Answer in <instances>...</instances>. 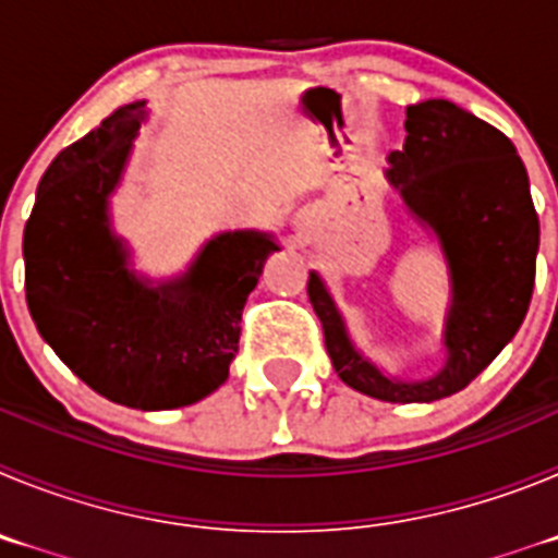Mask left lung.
<instances>
[{
	"mask_svg": "<svg viewBox=\"0 0 558 558\" xmlns=\"http://www.w3.org/2000/svg\"><path fill=\"white\" fill-rule=\"evenodd\" d=\"M405 113V147L391 153L388 179L436 231L450 263L447 366L425 383L383 377L352 349L315 274L307 295L347 386L386 402H433L470 386L520 329L534 293L539 218L529 172L506 133L450 100L416 102Z\"/></svg>",
	"mask_w": 558,
	"mask_h": 558,
	"instance_id": "left-lung-1",
	"label": "left lung"
}]
</instances>
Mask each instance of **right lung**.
Instances as JSON below:
<instances>
[{
	"label": "right lung",
	"mask_w": 558,
	"mask_h": 558,
	"mask_svg": "<svg viewBox=\"0 0 558 558\" xmlns=\"http://www.w3.org/2000/svg\"><path fill=\"white\" fill-rule=\"evenodd\" d=\"M142 120L145 102L122 106L47 167L24 226V293L41 338L88 388L170 411L226 383L245 299L276 243L220 234L184 279L156 290L128 274L106 206Z\"/></svg>",
	"instance_id": "1"
}]
</instances>
